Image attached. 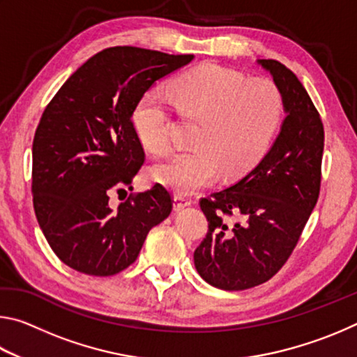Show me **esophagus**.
Instances as JSON below:
<instances>
[{
  "instance_id": "34e87169",
  "label": "esophagus",
  "mask_w": 357,
  "mask_h": 357,
  "mask_svg": "<svg viewBox=\"0 0 357 357\" xmlns=\"http://www.w3.org/2000/svg\"><path fill=\"white\" fill-rule=\"evenodd\" d=\"M173 202H174V209H176V211L183 209V208H187V206H190V204H192L190 198H187V197H184V195H174Z\"/></svg>"
}]
</instances>
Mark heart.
Here are the masks:
<instances>
[{
    "label": "heart",
    "instance_id": "1",
    "mask_svg": "<svg viewBox=\"0 0 357 357\" xmlns=\"http://www.w3.org/2000/svg\"><path fill=\"white\" fill-rule=\"evenodd\" d=\"M172 91L184 116L202 121L193 135L197 149L154 165L157 183L176 193H192L214 183L220 172L227 179L244 176L268 153L283 112L282 93L273 80L204 64L176 78ZM132 126L151 153L172 148V108L157 89L137 100Z\"/></svg>",
    "mask_w": 357,
    "mask_h": 357
}]
</instances>
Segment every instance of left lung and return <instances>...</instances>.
<instances>
[{"label": "left lung", "instance_id": "left-lung-1", "mask_svg": "<svg viewBox=\"0 0 357 357\" xmlns=\"http://www.w3.org/2000/svg\"><path fill=\"white\" fill-rule=\"evenodd\" d=\"M283 99L280 134L236 184L202 198L208 233L193 253L203 280L227 291L268 282L298 244L318 202L324 129L310 96L275 59H258ZM228 216L237 219L233 222Z\"/></svg>", "mask_w": 357, "mask_h": 357}]
</instances>
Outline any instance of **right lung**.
<instances>
[{
    "mask_svg": "<svg viewBox=\"0 0 357 357\" xmlns=\"http://www.w3.org/2000/svg\"><path fill=\"white\" fill-rule=\"evenodd\" d=\"M193 55L110 47L80 66L42 113L33 142L34 213L69 268L107 277L135 261L149 229L172 213L164 185L129 195L144 151L132 126L137 100ZM128 193V192H126Z\"/></svg>",
    "mask_w": 357,
    "mask_h": 357,
    "instance_id": "obj_1",
    "label": "right lung"
}]
</instances>
